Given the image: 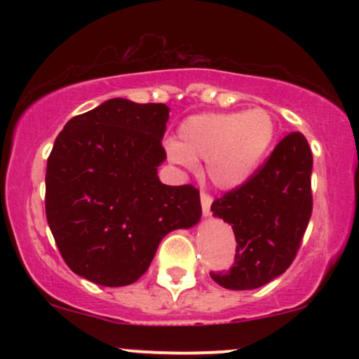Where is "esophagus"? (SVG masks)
I'll list each match as a JSON object with an SVG mask.
<instances>
[{
	"label": "esophagus",
	"mask_w": 359,
	"mask_h": 359,
	"mask_svg": "<svg viewBox=\"0 0 359 359\" xmlns=\"http://www.w3.org/2000/svg\"><path fill=\"white\" fill-rule=\"evenodd\" d=\"M211 204H212V197L209 196V194L201 192V205H203L204 216H209V214H211Z\"/></svg>",
	"instance_id": "1"
}]
</instances>
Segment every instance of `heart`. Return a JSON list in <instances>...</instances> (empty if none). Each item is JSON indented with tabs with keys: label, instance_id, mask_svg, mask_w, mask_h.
I'll use <instances>...</instances> for the list:
<instances>
[{
	"label": "heart",
	"instance_id": "1",
	"mask_svg": "<svg viewBox=\"0 0 359 359\" xmlns=\"http://www.w3.org/2000/svg\"><path fill=\"white\" fill-rule=\"evenodd\" d=\"M273 138L275 121L265 109L201 113L180 123L179 142L167 143V155L187 170L204 160L209 182L233 191L257 172Z\"/></svg>",
	"mask_w": 359,
	"mask_h": 359
}]
</instances>
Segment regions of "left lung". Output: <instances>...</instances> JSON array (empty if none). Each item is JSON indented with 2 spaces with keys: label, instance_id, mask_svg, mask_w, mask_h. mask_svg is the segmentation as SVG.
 <instances>
[{
  "label": "left lung",
  "instance_id": "8db88e82",
  "mask_svg": "<svg viewBox=\"0 0 359 359\" xmlns=\"http://www.w3.org/2000/svg\"><path fill=\"white\" fill-rule=\"evenodd\" d=\"M312 151L299 131L288 133L241 187L211 205L214 217L231 224L234 265L211 277L229 290H253L280 277L306 233L312 214Z\"/></svg>",
  "mask_w": 359,
  "mask_h": 359
}]
</instances>
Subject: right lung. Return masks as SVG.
Instances as JSON below:
<instances>
[{
  "instance_id": "right-lung-1",
  "label": "right lung",
  "mask_w": 359,
  "mask_h": 359,
  "mask_svg": "<svg viewBox=\"0 0 359 359\" xmlns=\"http://www.w3.org/2000/svg\"><path fill=\"white\" fill-rule=\"evenodd\" d=\"M168 111L114 97L69 119L47 160L45 212L74 273L104 287L137 282L160 241L201 219L199 191L160 182Z\"/></svg>"
}]
</instances>
